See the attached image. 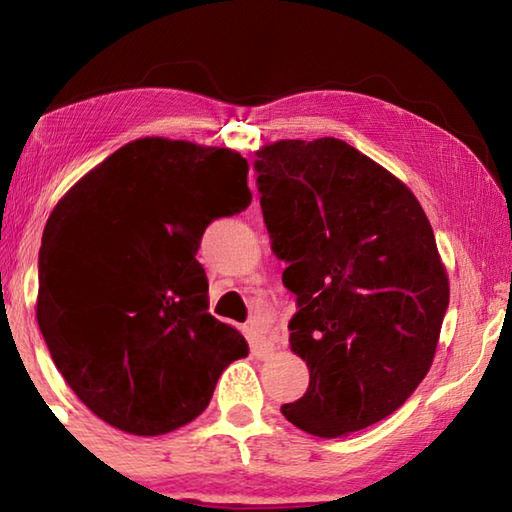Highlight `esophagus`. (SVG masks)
I'll return each mask as SVG.
<instances>
[{"label":"esophagus","instance_id":"34e87169","mask_svg":"<svg viewBox=\"0 0 512 512\" xmlns=\"http://www.w3.org/2000/svg\"><path fill=\"white\" fill-rule=\"evenodd\" d=\"M250 336V343H253V354L257 359H268L275 352V341L266 334V329L259 323H250L246 327Z\"/></svg>","mask_w":512,"mask_h":512}]
</instances>
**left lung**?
I'll return each mask as SVG.
<instances>
[{
  "mask_svg": "<svg viewBox=\"0 0 512 512\" xmlns=\"http://www.w3.org/2000/svg\"><path fill=\"white\" fill-rule=\"evenodd\" d=\"M273 248L298 296L291 352L309 388L282 415L320 438L384 420L427 377L449 277L422 205L400 178L336 137L257 153Z\"/></svg>",
  "mask_w": 512,
  "mask_h": 512,
  "instance_id": "1",
  "label": "left lung"
}]
</instances>
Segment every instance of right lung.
Listing matches in <instances>:
<instances>
[{"label":"right lung","mask_w":512,"mask_h":512,"mask_svg":"<svg viewBox=\"0 0 512 512\" xmlns=\"http://www.w3.org/2000/svg\"><path fill=\"white\" fill-rule=\"evenodd\" d=\"M241 153L140 137L90 169L49 214L36 318L56 368L110 427L162 436L210 404L248 357L207 311L196 250L207 225L250 203Z\"/></svg>","instance_id":"1"}]
</instances>
